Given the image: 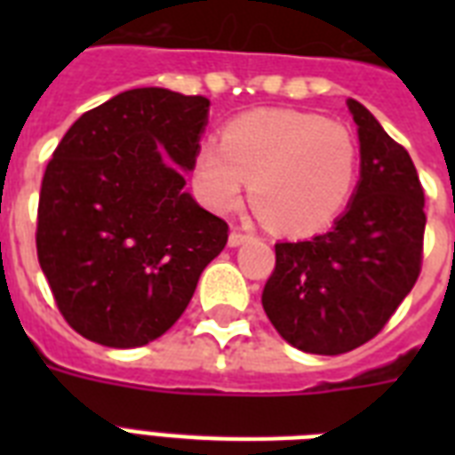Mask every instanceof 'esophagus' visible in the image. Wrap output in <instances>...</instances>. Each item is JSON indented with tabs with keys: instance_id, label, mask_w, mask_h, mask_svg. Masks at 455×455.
Instances as JSON below:
<instances>
[{
	"instance_id": "34e87169",
	"label": "esophagus",
	"mask_w": 455,
	"mask_h": 455,
	"mask_svg": "<svg viewBox=\"0 0 455 455\" xmlns=\"http://www.w3.org/2000/svg\"><path fill=\"white\" fill-rule=\"evenodd\" d=\"M250 238H252L250 234H245V231H241V228H234V231H231V235H228V245H231V248H235V245L248 243Z\"/></svg>"
}]
</instances>
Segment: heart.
Listing matches in <instances>:
<instances>
[{
	"label": "heart",
	"instance_id": "1",
	"mask_svg": "<svg viewBox=\"0 0 455 455\" xmlns=\"http://www.w3.org/2000/svg\"><path fill=\"white\" fill-rule=\"evenodd\" d=\"M359 148L345 124L304 110H252L221 130L220 148L196 157V184L217 210L250 200L271 228L314 234L347 205L356 184Z\"/></svg>",
	"mask_w": 455,
	"mask_h": 455
}]
</instances>
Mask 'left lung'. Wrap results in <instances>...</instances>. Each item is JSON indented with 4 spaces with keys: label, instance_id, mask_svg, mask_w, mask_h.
<instances>
[{
    "label": "left lung",
    "instance_id": "left-lung-1",
    "mask_svg": "<svg viewBox=\"0 0 455 455\" xmlns=\"http://www.w3.org/2000/svg\"><path fill=\"white\" fill-rule=\"evenodd\" d=\"M361 179L345 214L311 241L276 243L262 307L309 354L352 352L385 328L423 264L425 193L409 151L359 101Z\"/></svg>",
    "mask_w": 455,
    "mask_h": 455
}]
</instances>
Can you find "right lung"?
Wrapping results in <instances>:
<instances>
[{
  "label": "right lung",
  "instance_id": "1",
  "mask_svg": "<svg viewBox=\"0 0 455 455\" xmlns=\"http://www.w3.org/2000/svg\"><path fill=\"white\" fill-rule=\"evenodd\" d=\"M210 101L141 87L73 123L46 164L37 259L82 338L141 347L177 323L228 224L184 191Z\"/></svg>",
  "mask_w": 455,
  "mask_h": 455
}]
</instances>
